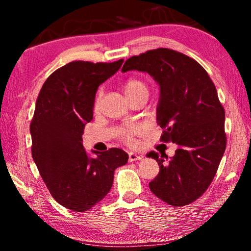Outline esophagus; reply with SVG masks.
I'll list each match as a JSON object with an SVG mask.
<instances>
[{"label":"esophagus","instance_id":"34e87169","mask_svg":"<svg viewBox=\"0 0 251 251\" xmlns=\"http://www.w3.org/2000/svg\"><path fill=\"white\" fill-rule=\"evenodd\" d=\"M128 159L129 161H136V160H141L143 159V156L139 155V154H136V152H129L128 154Z\"/></svg>","mask_w":251,"mask_h":251}]
</instances>
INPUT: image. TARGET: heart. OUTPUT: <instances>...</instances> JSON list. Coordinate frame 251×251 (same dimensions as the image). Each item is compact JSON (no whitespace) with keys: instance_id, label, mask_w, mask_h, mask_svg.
I'll return each mask as SVG.
<instances>
[{"instance_id":"obj_1","label":"heart","mask_w":251,"mask_h":251,"mask_svg":"<svg viewBox=\"0 0 251 251\" xmlns=\"http://www.w3.org/2000/svg\"><path fill=\"white\" fill-rule=\"evenodd\" d=\"M123 90H124V93L127 99H129L131 96H135L137 94H142V93H146L148 94V87L147 85L143 82V80L138 79V78H130L128 80H126L125 84L123 85ZM100 99V92L97 94L96 97V103H99V100ZM137 133V129L135 127H129V128L125 129L124 131V138L127 142H131L133 139V136Z\"/></svg>"}]
</instances>
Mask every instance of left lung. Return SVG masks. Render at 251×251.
Masks as SVG:
<instances>
[{
  "mask_svg": "<svg viewBox=\"0 0 251 251\" xmlns=\"http://www.w3.org/2000/svg\"><path fill=\"white\" fill-rule=\"evenodd\" d=\"M127 71L146 72L159 85L160 139L178 146L169 158L165 152L146 155L159 165L151 193L168 205H188L209 187L226 150L225 110L215 85L199 63L169 49L128 58L122 69Z\"/></svg>",
  "mask_w": 251,
  "mask_h": 251,
  "instance_id": "obj_1",
  "label": "left lung"
}]
</instances>
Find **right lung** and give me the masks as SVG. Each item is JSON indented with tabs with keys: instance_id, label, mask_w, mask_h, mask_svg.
<instances>
[{
	"instance_id": "add662e5",
	"label": "right lung",
	"mask_w": 251,
	"mask_h": 251,
	"mask_svg": "<svg viewBox=\"0 0 251 251\" xmlns=\"http://www.w3.org/2000/svg\"><path fill=\"white\" fill-rule=\"evenodd\" d=\"M123 62H71L49 76L37 96L29 126L32 157L50 195L67 209L83 212L99 203L112 188L114 171L128 161L120 148L88 156L82 138L99 86Z\"/></svg>"
}]
</instances>
